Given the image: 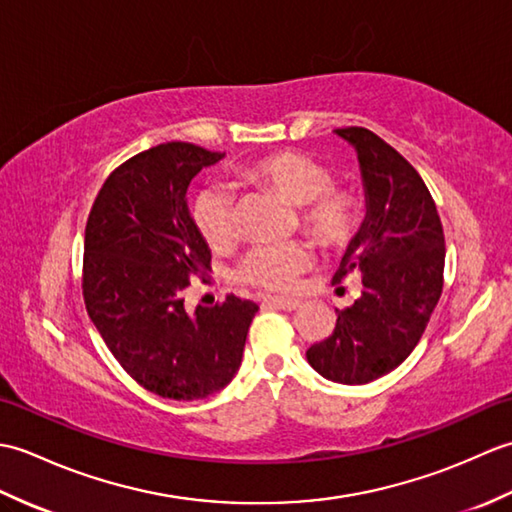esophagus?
<instances>
[{
	"instance_id": "34e87169",
	"label": "esophagus",
	"mask_w": 512,
	"mask_h": 512,
	"mask_svg": "<svg viewBox=\"0 0 512 512\" xmlns=\"http://www.w3.org/2000/svg\"><path fill=\"white\" fill-rule=\"evenodd\" d=\"M264 303H268V306H275L279 310H288V312L297 310L301 306L299 299H288V297H266Z\"/></svg>"
}]
</instances>
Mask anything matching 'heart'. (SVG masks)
Segmentation results:
<instances>
[{"label": "heart", "mask_w": 512, "mask_h": 512, "mask_svg": "<svg viewBox=\"0 0 512 512\" xmlns=\"http://www.w3.org/2000/svg\"><path fill=\"white\" fill-rule=\"evenodd\" d=\"M239 178L264 184L299 206L301 228L321 246H341L354 231L356 204L352 195L332 187V173L314 158L297 151H279L250 162L239 171ZM191 213L211 248L224 250L235 244V195L224 184L204 187L195 195ZM310 264L312 253L303 242L259 244L237 264L235 275L239 281L266 290H288Z\"/></svg>", "instance_id": "b5f03b06"}]
</instances>
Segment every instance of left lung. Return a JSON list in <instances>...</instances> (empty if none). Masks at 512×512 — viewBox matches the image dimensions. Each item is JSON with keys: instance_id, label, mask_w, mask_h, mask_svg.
<instances>
[{"instance_id": "1", "label": "left lung", "mask_w": 512, "mask_h": 512, "mask_svg": "<svg viewBox=\"0 0 512 512\" xmlns=\"http://www.w3.org/2000/svg\"><path fill=\"white\" fill-rule=\"evenodd\" d=\"M334 134L356 151L365 193V217L334 279L356 270L363 290L306 356L332 383L365 385L405 361L427 328L442 295L444 233L429 189L394 147L365 127Z\"/></svg>"}]
</instances>
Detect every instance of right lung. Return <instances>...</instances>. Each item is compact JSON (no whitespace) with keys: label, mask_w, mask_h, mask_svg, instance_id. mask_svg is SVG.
Masks as SVG:
<instances>
[{"label":"right lung","mask_w":512,"mask_h":512,"mask_svg":"<svg viewBox=\"0 0 512 512\" xmlns=\"http://www.w3.org/2000/svg\"><path fill=\"white\" fill-rule=\"evenodd\" d=\"M224 156L162 143L129 158L105 180L85 226L90 319L125 372L169 400H202L231 383L257 312V303L233 295L193 312L182 299L189 277L211 270L189 184Z\"/></svg>","instance_id":"right-lung-1"}]
</instances>
